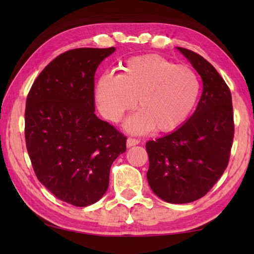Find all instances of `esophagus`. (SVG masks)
Listing matches in <instances>:
<instances>
[{"label": "esophagus", "instance_id": "esophagus-1", "mask_svg": "<svg viewBox=\"0 0 254 254\" xmlns=\"http://www.w3.org/2000/svg\"><path fill=\"white\" fill-rule=\"evenodd\" d=\"M140 142L139 139H135V137H128V139L127 140V145L128 148L130 147H133V145H135Z\"/></svg>", "mask_w": 254, "mask_h": 254}]
</instances>
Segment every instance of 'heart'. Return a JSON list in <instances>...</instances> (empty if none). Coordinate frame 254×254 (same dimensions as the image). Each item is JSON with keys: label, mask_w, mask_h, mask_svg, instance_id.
Segmentation results:
<instances>
[{"label": "heart", "mask_w": 254, "mask_h": 254, "mask_svg": "<svg viewBox=\"0 0 254 254\" xmlns=\"http://www.w3.org/2000/svg\"><path fill=\"white\" fill-rule=\"evenodd\" d=\"M199 89L198 77L189 66L144 55L127 59L119 75H103L96 85V102L103 117L117 123L137 100L141 111L127 120V130L144 133L154 127L169 132L190 114Z\"/></svg>", "instance_id": "heart-1"}]
</instances>
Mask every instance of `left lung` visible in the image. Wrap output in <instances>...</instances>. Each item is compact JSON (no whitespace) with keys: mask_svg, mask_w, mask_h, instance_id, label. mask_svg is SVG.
Returning a JSON list of instances; mask_svg holds the SVG:
<instances>
[{"mask_svg":"<svg viewBox=\"0 0 254 254\" xmlns=\"http://www.w3.org/2000/svg\"><path fill=\"white\" fill-rule=\"evenodd\" d=\"M203 80L195 113L168 135L145 143L148 183L171 204L191 203L212 189L229 165L234 120L229 86L200 55L180 48Z\"/></svg>","mask_w":254,"mask_h":254,"instance_id":"left-lung-1","label":"left lung"}]
</instances>
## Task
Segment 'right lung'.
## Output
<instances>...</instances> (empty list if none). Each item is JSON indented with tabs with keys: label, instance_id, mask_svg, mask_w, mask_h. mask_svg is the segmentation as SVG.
Returning a JSON list of instances; mask_svg holds the SVG:
<instances>
[{
	"label": "right lung",
	"instance_id": "right-lung-1",
	"mask_svg": "<svg viewBox=\"0 0 254 254\" xmlns=\"http://www.w3.org/2000/svg\"><path fill=\"white\" fill-rule=\"evenodd\" d=\"M114 51L77 48L57 56L33 81L25 103L34 174L58 199L78 207L102 198L112 163L127 150V136L94 113V76Z\"/></svg>",
	"mask_w": 254,
	"mask_h": 254
}]
</instances>
